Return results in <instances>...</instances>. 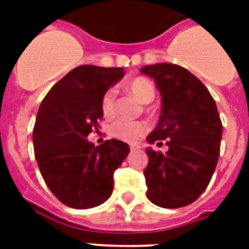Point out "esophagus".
<instances>
[{"label": "esophagus", "instance_id": "34e87169", "mask_svg": "<svg viewBox=\"0 0 249 249\" xmlns=\"http://www.w3.org/2000/svg\"><path fill=\"white\" fill-rule=\"evenodd\" d=\"M129 147H130V150H132V151H136V150H138V148H140V146H138V144L132 143L130 146H129Z\"/></svg>", "mask_w": 249, "mask_h": 249}]
</instances>
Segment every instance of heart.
<instances>
[{
  "instance_id": "obj_1",
  "label": "heart",
  "mask_w": 249,
  "mask_h": 249,
  "mask_svg": "<svg viewBox=\"0 0 249 249\" xmlns=\"http://www.w3.org/2000/svg\"><path fill=\"white\" fill-rule=\"evenodd\" d=\"M128 90L138 98L141 102H151L155 97V88L151 81H148L144 77H136L132 81H129L126 85ZM115 99L116 93L113 89H108L103 94L101 101L102 113L106 117H112L115 115ZM111 136L117 140L125 141V142H136L147 132V124L142 121H128V120H117L111 126Z\"/></svg>"
}]
</instances>
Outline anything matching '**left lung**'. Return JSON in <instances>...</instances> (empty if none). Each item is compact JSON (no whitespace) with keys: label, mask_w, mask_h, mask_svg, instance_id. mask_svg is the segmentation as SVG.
<instances>
[{"label":"left lung","mask_w":249,"mask_h":249,"mask_svg":"<svg viewBox=\"0 0 249 249\" xmlns=\"http://www.w3.org/2000/svg\"><path fill=\"white\" fill-rule=\"evenodd\" d=\"M141 72L154 79L161 95L159 123L147 142L168 146L165 154L146 148L148 200L161 208L186 207L204 193L218 161L222 123L216 102L181 66L158 63Z\"/></svg>","instance_id":"obj_1"}]
</instances>
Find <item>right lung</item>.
<instances>
[{
  "label": "right lung",
  "instance_id": "1",
  "mask_svg": "<svg viewBox=\"0 0 249 249\" xmlns=\"http://www.w3.org/2000/svg\"><path fill=\"white\" fill-rule=\"evenodd\" d=\"M123 77L120 67L79 66L41 102L33 128L35 156L50 191L71 208L103 204L112 194L113 172L130 151L119 140L101 146L86 140L103 117V94Z\"/></svg>",
  "mask_w": 249,
  "mask_h": 249
}]
</instances>
